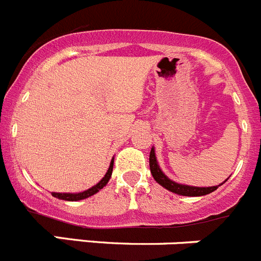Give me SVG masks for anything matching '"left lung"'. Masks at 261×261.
<instances>
[{
	"label": "left lung",
	"mask_w": 261,
	"mask_h": 261,
	"mask_svg": "<svg viewBox=\"0 0 261 261\" xmlns=\"http://www.w3.org/2000/svg\"><path fill=\"white\" fill-rule=\"evenodd\" d=\"M150 171H151L152 177L155 178V181H156L158 184H160L163 188L168 189L169 191H172V193H174V194L185 195V197H200V195L210 194V193L215 191L220 186L217 185V186H211V188H195V186L181 185V184H177V182H174V181L169 180L166 174L162 172V169L159 168V166H158L154 149H151V151H150ZM221 185H223V184H221Z\"/></svg>",
	"instance_id": "8db88e82"
}]
</instances>
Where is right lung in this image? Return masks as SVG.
<instances>
[{
	"instance_id": "1",
	"label": "right lung",
	"mask_w": 261,
	"mask_h": 261,
	"mask_svg": "<svg viewBox=\"0 0 261 261\" xmlns=\"http://www.w3.org/2000/svg\"><path fill=\"white\" fill-rule=\"evenodd\" d=\"M112 167H114V160H111V164L109 167V171L107 173L105 174V177L102 178L97 185H94L93 188L88 189V190L83 191V193H77V194H62V193H51L53 197L59 198V199H63V200H71V202H75V200H81V199H85V198H89L92 197L93 194H95L97 191L101 190L103 186H106V184L109 182L110 177H111V173H112Z\"/></svg>"
}]
</instances>
